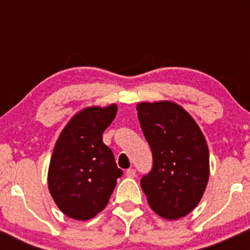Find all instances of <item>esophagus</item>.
I'll return each mask as SVG.
<instances>
[{
	"label": "esophagus",
	"instance_id": "1",
	"mask_svg": "<svg viewBox=\"0 0 250 250\" xmlns=\"http://www.w3.org/2000/svg\"><path fill=\"white\" fill-rule=\"evenodd\" d=\"M135 174H137V172H135L134 168H129V169H127V172H125V175H127L128 178H134Z\"/></svg>",
	"mask_w": 250,
	"mask_h": 250
}]
</instances>
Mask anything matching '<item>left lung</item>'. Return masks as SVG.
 I'll return each mask as SVG.
<instances>
[{
	"label": "left lung",
	"mask_w": 250,
	"mask_h": 250,
	"mask_svg": "<svg viewBox=\"0 0 250 250\" xmlns=\"http://www.w3.org/2000/svg\"><path fill=\"white\" fill-rule=\"evenodd\" d=\"M137 111L153 158L141 188L158 215L183 218L200 203L208 184L209 151L203 133L175 103H139Z\"/></svg>",
	"instance_id": "1"
}]
</instances>
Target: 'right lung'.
Here are the masks:
<instances>
[{
  "instance_id": "obj_1",
  "label": "right lung",
  "mask_w": 250,
  "mask_h": 250,
  "mask_svg": "<svg viewBox=\"0 0 250 250\" xmlns=\"http://www.w3.org/2000/svg\"><path fill=\"white\" fill-rule=\"evenodd\" d=\"M117 106L85 107L60 133L48 169V188L58 208L69 218L88 220L109 203L123 172L117 167L103 133Z\"/></svg>"
}]
</instances>
